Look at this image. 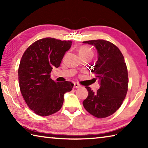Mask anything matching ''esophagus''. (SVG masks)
<instances>
[{
	"label": "esophagus",
	"mask_w": 148,
	"mask_h": 148,
	"mask_svg": "<svg viewBox=\"0 0 148 148\" xmlns=\"http://www.w3.org/2000/svg\"><path fill=\"white\" fill-rule=\"evenodd\" d=\"M74 88H79V87H81V86H80L79 84L74 82Z\"/></svg>",
	"instance_id": "esophagus-1"
}]
</instances>
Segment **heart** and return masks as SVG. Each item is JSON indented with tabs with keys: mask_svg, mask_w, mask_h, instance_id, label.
Here are the masks:
<instances>
[{
	"mask_svg": "<svg viewBox=\"0 0 148 148\" xmlns=\"http://www.w3.org/2000/svg\"><path fill=\"white\" fill-rule=\"evenodd\" d=\"M79 53L80 56H92L93 51L92 49L87 46H82L79 48Z\"/></svg>",
	"mask_w": 148,
	"mask_h": 148,
	"instance_id": "1",
	"label": "heart"
}]
</instances>
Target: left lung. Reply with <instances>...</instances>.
I'll use <instances>...</instances> for the list:
<instances>
[{
  "label": "left lung",
  "instance_id": "1",
  "mask_svg": "<svg viewBox=\"0 0 148 148\" xmlns=\"http://www.w3.org/2000/svg\"><path fill=\"white\" fill-rule=\"evenodd\" d=\"M83 42L93 45L98 51V61L91 72L101 85L97 92L86 87L88 96L83 105L92 116L104 118L115 113L126 97L129 84L127 65L121 51L110 42L92 40Z\"/></svg>",
  "mask_w": 148,
  "mask_h": 148
}]
</instances>
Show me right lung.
Masks as SVG:
<instances>
[{"instance_id":"1","label":"right lung","mask_w":148,"mask_h":148,"mask_svg":"<svg viewBox=\"0 0 148 148\" xmlns=\"http://www.w3.org/2000/svg\"><path fill=\"white\" fill-rule=\"evenodd\" d=\"M71 40L45 38L34 42L24 52L18 69L20 91L25 101L35 114L47 116L61 108L65 92L71 91V82H57L50 78L58 68Z\"/></svg>"}]
</instances>
